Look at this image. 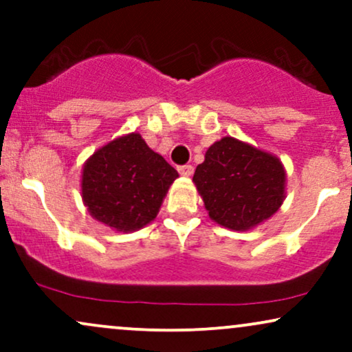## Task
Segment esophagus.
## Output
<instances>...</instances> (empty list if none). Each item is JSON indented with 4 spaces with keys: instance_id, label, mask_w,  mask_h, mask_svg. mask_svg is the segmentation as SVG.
<instances>
[{
    "instance_id": "1",
    "label": "esophagus",
    "mask_w": 352,
    "mask_h": 352,
    "mask_svg": "<svg viewBox=\"0 0 352 352\" xmlns=\"http://www.w3.org/2000/svg\"><path fill=\"white\" fill-rule=\"evenodd\" d=\"M177 171H179V175L183 176H191L194 173V168L191 164H183V166H177Z\"/></svg>"
}]
</instances>
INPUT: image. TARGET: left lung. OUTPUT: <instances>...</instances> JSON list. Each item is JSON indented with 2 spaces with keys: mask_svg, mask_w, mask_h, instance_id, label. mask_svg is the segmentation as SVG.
I'll return each mask as SVG.
<instances>
[{
  "mask_svg": "<svg viewBox=\"0 0 352 352\" xmlns=\"http://www.w3.org/2000/svg\"><path fill=\"white\" fill-rule=\"evenodd\" d=\"M192 181L209 216L232 230H247L278 210L285 169L278 158L226 136L206 151Z\"/></svg>",
  "mask_w": 352,
  "mask_h": 352,
  "instance_id": "obj_1",
  "label": "left lung"
}]
</instances>
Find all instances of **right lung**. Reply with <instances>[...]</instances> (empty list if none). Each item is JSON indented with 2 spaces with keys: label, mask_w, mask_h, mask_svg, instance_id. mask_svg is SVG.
Segmentation results:
<instances>
[{
  "label": "right lung",
  "mask_w": 352,
  "mask_h": 352,
  "mask_svg": "<svg viewBox=\"0 0 352 352\" xmlns=\"http://www.w3.org/2000/svg\"><path fill=\"white\" fill-rule=\"evenodd\" d=\"M177 171L138 133L113 140L84 166L82 197L90 216L120 232L150 224Z\"/></svg>",
  "instance_id": "1"
}]
</instances>
